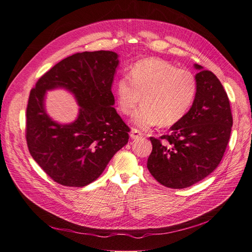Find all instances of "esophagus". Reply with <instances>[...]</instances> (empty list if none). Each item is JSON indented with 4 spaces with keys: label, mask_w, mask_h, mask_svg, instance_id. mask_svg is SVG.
I'll list each match as a JSON object with an SVG mask.
<instances>
[{
    "label": "esophagus",
    "mask_w": 252,
    "mask_h": 252,
    "mask_svg": "<svg viewBox=\"0 0 252 252\" xmlns=\"http://www.w3.org/2000/svg\"><path fill=\"white\" fill-rule=\"evenodd\" d=\"M140 136H143V133L140 132L139 130H137V128L133 127L132 131H131V138L134 139V138H138Z\"/></svg>",
    "instance_id": "obj_1"
}]
</instances>
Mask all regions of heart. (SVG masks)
Returning <instances> with one entry per match:
<instances>
[{
  "instance_id": "obj_1",
  "label": "heart",
  "mask_w": 252,
  "mask_h": 252,
  "mask_svg": "<svg viewBox=\"0 0 252 252\" xmlns=\"http://www.w3.org/2000/svg\"><path fill=\"white\" fill-rule=\"evenodd\" d=\"M197 90L194 73L159 58L134 63L128 77L124 76L116 84L117 102L122 114L131 115L143 95L144 104L133 116L134 124L143 128L178 124L189 113Z\"/></svg>"
}]
</instances>
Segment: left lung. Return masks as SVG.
Masks as SVG:
<instances>
[{
	"label": "left lung",
	"mask_w": 252,
	"mask_h": 252,
	"mask_svg": "<svg viewBox=\"0 0 252 252\" xmlns=\"http://www.w3.org/2000/svg\"><path fill=\"white\" fill-rule=\"evenodd\" d=\"M200 69L197 95L189 113L159 138L150 137L147 167L154 178L172 189H184L213 173L229 143L233 117L223 86L213 72Z\"/></svg>",
	"instance_id": "left-lung-1"
}]
</instances>
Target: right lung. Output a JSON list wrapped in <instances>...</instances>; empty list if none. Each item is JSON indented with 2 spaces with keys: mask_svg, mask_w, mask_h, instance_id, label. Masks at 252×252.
Returning <instances> with one entry per match:
<instances>
[{
  "mask_svg": "<svg viewBox=\"0 0 252 252\" xmlns=\"http://www.w3.org/2000/svg\"><path fill=\"white\" fill-rule=\"evenodd\" d=\"M118 56L107 50L78 52L40 77L27 106L26 139L35 162L57 184L85 187L99 177L128 140V127L117 114L112 84ZM65 87L80 104L69 125L51 121L43 108L44 92Z\"/></svg>",
  "mask_w": 252,
  "mask_h": 252,
  "instance_id": "1",
  "label": "right lung"
}]
</instances>
